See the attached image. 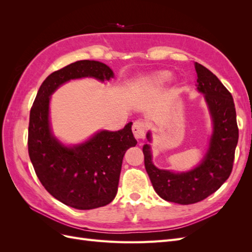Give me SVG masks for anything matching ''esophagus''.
<instances>
[{"label": "esophagus", "mask_w": 252, "mask_h": 252, "mask_svg": "<svg viewBox=\"0 0 252 252\" xmlns=\"http://www.w3.org/2000/svg\"><path fill=\"white\" fill-rule=\"evenodd\" d=\"M146 129L147 126L142 121H135L132 125V132L135 139L142 140L145 138V134H146Z\"/></svg>", "instance_id": "esophagus-1"}]
</instances>
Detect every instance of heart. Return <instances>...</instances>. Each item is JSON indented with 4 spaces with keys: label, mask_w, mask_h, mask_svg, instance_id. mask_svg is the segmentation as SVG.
<instances>
[{
    "label": "heart",
    "mask_w": 252,
    "mask_h": 252,
    "mask_svg": "<svg viewBox=\"0 0 252 252\" xmlns=\"http://www.w3.org/2000/svg\"><path fill=\"white\" fill-rule=\"evenodd\" d=\"M171 79V72L169 71H158L156 72L155 74L150 75L148 78L147 82L149 84H154V85H162V84H165Z\"/></svg>",
    "instance_id": "b5f03b06"
}]
</instances>
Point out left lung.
Segmentation results:
<instances>
[{
	"mask_svg": "<svg viewBox=\"0 0 252 252\" xmlns=\"http://www.w3.org/2000/svg\"><path fill=\"white\" fill-rule=\"evenodd\" d=\"M196 89L204 94L212 119L213 131L201 163L186 172L158 169L152 163L149 144L143 146L145 168L156 192L163 200L181 205L194 204L216 192L232 170L239 128L231 94L207 68L194 63ZM147 140L151 142L150 131Z\"/></svg>",
	"mask_w": 252,
	"mask_h": 252,
	"instance_id": "1",
	"label": "left lung"
}]
</instances>
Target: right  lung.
Wrapping results in <instances>:
<instances>
[{
  "label": "right lung",
  "instance_id": "right-lung-1",
  "mask_svg": "<svg viewBox=\"0 0 252 252\" xmlns=\"http://www.w3.org/2000/svg\"><path fill=\"white\" fill-rule=\"evenodd\" d=\"M113 75L107 65L97 61L67 65L42 83L30 110L28 152L34 171L53 197L75 209H94L112 202L125 152L138 142L129 122L121 130H101L84 143L66 146L51 131L50 95L70 80L94 78L104 82Z\"/></svg>",
  "mask_w": 252,
  "mask_h": 252
}]
</instances>
